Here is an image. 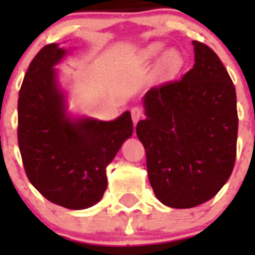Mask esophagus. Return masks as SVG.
Wrapping results in <instances>:
<instances>
[{
	"label": "esophagus",
	"instance_id": "1",
	"mask_svg": "<svg viewBox=\"0 0 255 255\" xmlns=\"http://www.w3.org/2000/svg\"><path fill=\"white\" fill-rule=\"evenodd\" d=\"M141 117H143V110L140 107H132L131 108V119L134 125L138 124V121L140 120Z\"/></svg>",
	"mask_w": 255,
	"mask_h": 255
}]
</instances>
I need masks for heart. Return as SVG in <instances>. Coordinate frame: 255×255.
<instances>
[{
    "instance_id": "obj_1",
    "label": "heart",
    "mask_w": 255,
    "mask_h": 255,
    "mask_svg": "<svg viewBox=\"0 0 255 255\" xmlns=\"http://www.w3.org/2000/svg\"><path fill=\"white\" fill-rule=\"evenodd\" d=\"M163 51V44L162 43H153L148 46L144 51V57L150 60V58H155L158 55H161V52ZM181 55L176 49H168L162 57V67L163 69H173L181 65Z\"/></svg>"
}]
</instances>
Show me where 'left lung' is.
I'll list each match as a JSON object with an SVG mask.
<instances>
[{
  "label": "left lung",
  "mask_w": 255,
  "mask_h": 255,
  "mask_svg": "<svg viewBox=\"0 0 255 255\" xmlns=\"http://www.w3.org/2000/svg\"><path fill=\"white\" fill-rule=\"evenodd\" d=\"M194 66L180 80L150 88L136 135L157 199L193 208L212 199L233 172L238 140L236 92L208 46L193 40Z\"/></svg>",
  "instance_id": "8db88e82"
}]
</instances>
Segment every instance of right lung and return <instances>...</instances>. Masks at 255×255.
<instances>
[{
    "instance_id": "add662e5",
    "label": "right lung",
    "mask_w": 255,
    "mask_h": 255,
    "mask_svg": "<svg viewBox=\"0 0 255 255\" xmlns=\"http://www.w3.org/2000/svg\"><path fill=\"white\" fill-rule=\"evenodd\" d=\"M67 53L47 44L29 65L19 92L17 141L31 185L57 206L85 209L102 199L106 167L134 126L129 111L112 121L67 112L55 69Z\"/></svg>"
}]
</instances>
